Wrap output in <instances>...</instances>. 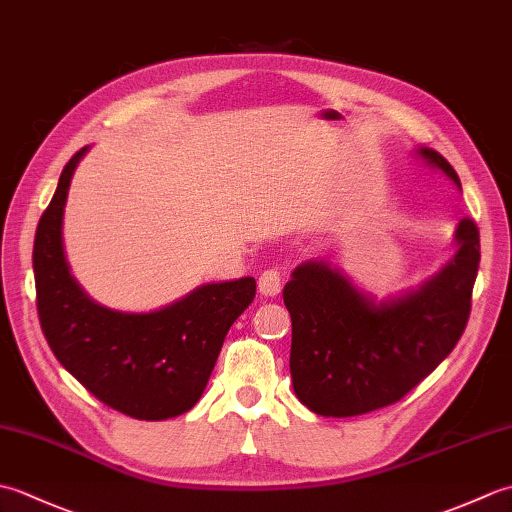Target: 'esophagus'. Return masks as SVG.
<instances>
[{"label": "esophagus", "mask_w": 512, "mask_h": 512, "mask_svg": "<svg viewBox=\"0 0 512 512\" xmlns=\"http://www.w3.org/2000/svg\"><path fill=\"white\" fill-rule=\"evenodd\" d=\"M281 286H284V279H281L279 270L268 268V270H264L262 275H259L257 288H259V295H262V297H275V295H279Z\"/></svg>", "instance_id": "34e87169"}]
</instances>
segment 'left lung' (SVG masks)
<instances>
[{
    "label": "left lung",
    "instance_id": "left-lung-1",
    "mask_svg": "<svg viewBox=\"0 0 512 512\" xmlns=\"http://www.w3.org/2000/svg\"><path fill=\"white\" fill-rule=\"evenodd\" d=\"M418 156L460 189L447 158L429 147ZM455 255L418 290L374 301L339 268L306 262L284 288L292 319L290 376L297 398L328 418H350L394 405L458 345L471 314L480 266V231L464 217Z\"/></svg>",
    "mask_w": 512,
    "mask_h": 512
}]
</instances>
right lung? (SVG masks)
Listing matches in <instances>:
<instances>
[{
    "label": "right lung",
    "instance_id": "1",
    "mask_svg": "<svg viewBox=\"0 0 512 512\" xmlns=\"http://www.w3.org/2000/svg\"><path fill=\"white\" fill-rule=\"evenodd\" d=\"M88 147L70 158L32 248L37 312L57 361L107 407L136 420L187 413L209 383L226 332L255 299V279L204 284L154 312H121L85 295L63 250V209L72 173Z\"/></svg>",
    "mask_w": 512,
    "mask_h": 512
}]
</instances>
